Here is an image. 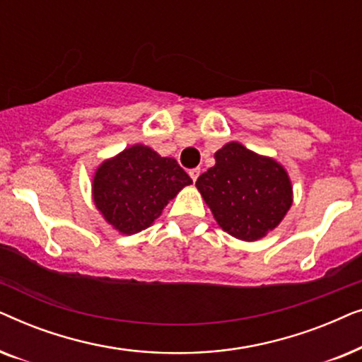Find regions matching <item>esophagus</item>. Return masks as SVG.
<instances>
[{
  "instance_id": "esophagus-1",
  "label": "esophagus",
  "mask_w": 362,
  "mask_h": 362,
  "mask_svg": "<svg viewBox=\"0 0 362 362\" xmlns=\"http://www.w3.org/2000/svg\"><path fill=\"white\" fill-rule=\"evenodd\" d=\"M199 175H201L199 168H194V170H189V176H191L192 181H196L197 177H199Z\"/></svg>"
}]
</instances>
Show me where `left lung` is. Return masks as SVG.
<instances>
[{"label": "left lung", "mask_w": 362, "mask_h": 362, "mask_svg": "<svg viewBox=\"0 0 362 362\" xmlns=\"http://www.w3.org/2000/svg\"><path fill=\"white\" fill-rule=\"evenodd\" d=\"M216 165L197 177L196 186L227 234L259 240L280 224L291 202L285 168L230 141L216 151Z\"/></svg>", "instance_id": "obj_1"}]
</instances>
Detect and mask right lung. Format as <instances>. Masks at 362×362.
Returning <instances> with one entry per match:
<instances>
[{
    "instance_id": "obj_1",
    "label": "right lung",
    "mask_w": 362,
    "mask_h": 362,
    "mask_svg": "<svg viewBox=\"0 0 362 362\" xmlns=\"http://www.w3.org/2000/svg\"><path fill=\"white\" fill-rule=\"evenodd\" d=\"M189 185L192 180L175 158L133 145L97 168L92 194L103 219L130 235L150 227L168 202Z\"/></svg>"
}]
</instances>
